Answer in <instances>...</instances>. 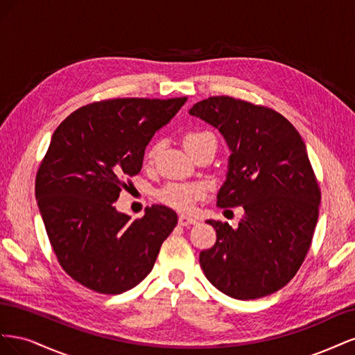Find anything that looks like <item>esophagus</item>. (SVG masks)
<instances>
[{
  "instance_id": "34e87169",
  "label": "esophagus",
  "mask_w": 355,
  "mask_h": 355,
  "mask_svg": "<svg viewBox=\"0 0 355 355\" xmlns=\"http://www.w3.org/2000/svg\"><path fill=\"white\" fill-rule=\"evenodd\" d=\"M197 220L191 216H187V214H180L179 216V225L180 227H188V225H196Z\"/></svg>"
}]
</instances>
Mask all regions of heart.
<instances>
[{"label":"heart","instance_id":"1","mask_svg":"<svg viewBox=\"0 0 355 355\" xmlns=\"http://www.w3.org/2000/svg\"><path fill=\"white\" fill-rule=\"evenodd\" d=\"M207 139H214L211 133L209 132H191L184 137V145L188 153H192L197 146H200ZM158 146H154L151 151L146 154L149 159H153ZM204 197V188L198 184H173L166 185L163 189H159L158 198L161 202H164L166 206L173 207L180 211L191 210L196 201Z\"/></svg>","mask_w":355,"mask_h":355}]
</instances>
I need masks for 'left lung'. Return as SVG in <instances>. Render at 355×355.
<instances>
[{
    "label": "left lung",
    "mask_w": 355,
    "mask_h": 355,
    "mask_svg": "<svg viewBox=\"0 0 355 355\" xmlns=\"http://www.w3.org/2000/svg\"><path fill=\"white\" fill-rule=\"evenodd\" d=\"M189 114L216 127L231 149L218 206L244 210L237 230L207 220L216 243L200 253L204 275L234 299L271 295L302 265L318 219L321 192L302 137L282 114L230 96Z\"/></svg>",
    "instance_id": "obj_1"
}]
</instances>
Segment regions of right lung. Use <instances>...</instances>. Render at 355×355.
Masks as SVG:
<instances>
[{"label":"right lung","instance_id":"right-lung-1","mask_svg":"<svg viewBox=\"0 0 355 355\" xmlns=\"http://www.w3.org/2000/svg\"><path fill=\"white\" fill-rule=\"evenodd\" d=\"M185 102H94L73 111L53 133L35 197L53 252L75 282L98 293L120 295L151 272L161 244L176 227V211L157 204L132 222L112 202L141 171L155 132Z\"/></svg>","mask_w":355,"mask_h":355}]
</instances>
